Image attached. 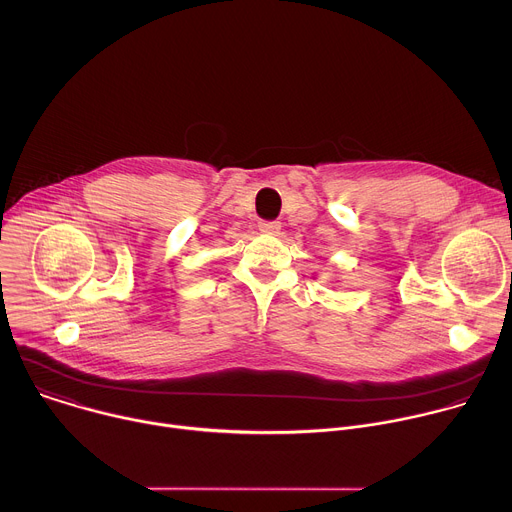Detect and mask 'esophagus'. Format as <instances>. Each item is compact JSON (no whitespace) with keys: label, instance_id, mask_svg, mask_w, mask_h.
<instances>
[{"label":"esophagus","instance_id":"obj_1","mask_svg":"<svg viewBox=\"0 0 512 512\" xmlns=\"http://www.w3.org/2000/svg\"><path fill=\"white\" fill-rule=\"evenodd\" d=\"M259 229H261L263 233H271V235H273V233H277V231L281 229V225H279L277 221H261V223H259Z\"/></svg>","mask_w":512,"mask_h":512}]
</instances>
